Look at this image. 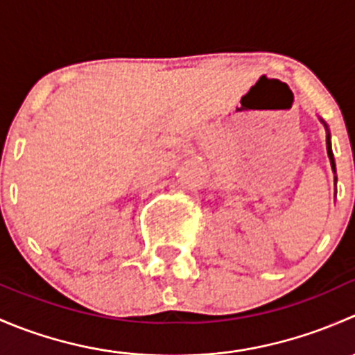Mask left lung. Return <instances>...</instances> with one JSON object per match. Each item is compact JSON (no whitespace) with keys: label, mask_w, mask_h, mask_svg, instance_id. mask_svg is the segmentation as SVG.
<instances>
[{"label":"left lung","mask_w":355,"mask_h":355,"mask_svg":"<svg viewBox=\"0 0 355 355\" xmlns=\"http://www.w3.org/2000/svg\"><path fill=\"white\" fill-rule=\"evenodd\" d=\"M321 121H323V120H321ZM323 125H324V127H327V123H324V121H323ZM327 149H328V157H330V161H331V168H333V171H335V159H333L331 142H330V132H328V127H327Z\"/></svg>","instance_id":"1"}]
</instances>
